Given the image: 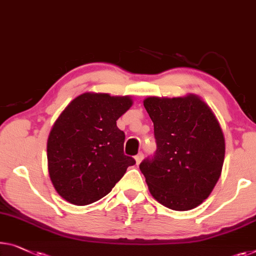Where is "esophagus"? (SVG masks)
Returning <instances> with one entry per match:
<instances>
[{"label": "esophagus", "mask_w": 256, "mask_h": 256, "mask_svg": "<svg viewBox=\"0 0 256 256\" xmlns=\"http://www.w3.org/2000/svg\"><path fill=\"white\" fill-rule=\"evenodd\" d=\"M134 158H136V166H138V164H140V162L142 161V158H144V154H142V152H140V154L136 155Z\"/></svg>", "instance_id": "1"}]
</instances>
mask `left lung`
<instances>
[{
  "mask_svg": "<svg viewBox=\"0 0 256 256\" xmlns=\"http://www.w3.org/2000/svg\"><path fill=\"white\" fill-rule=\"evenodd\" d=\"M144 106L154 123L156 150L140 163L150 194L172 210L198 207L222 172L226 140L209 106L194 94L150 96Z\"/></svg>",
  "mask_w": 256,
  "mask_h": 256,
  "instance_id": "obj_1",
  "label": "left lung"
}]
</instances>
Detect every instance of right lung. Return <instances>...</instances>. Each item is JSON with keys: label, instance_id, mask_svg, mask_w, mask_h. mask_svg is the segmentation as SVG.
<instances>
[{"label": "right lung", "instance_id": "right-lung-1", "mask_svg": "<svg viewBox=\"0 0 256 256\" xmlns=\"http://www.w3.org/2000/svg\"><path fill=\"white\" fill-rule=\"evenodd\" d=\"M132 104L130 96L84 93L57 118L47 141L48 171L64 200L76 206L93 204L136 164L124 154L125 134L116 125Z\"/></svg>", "mask_w": 256, "mask_h": 256}]
</instances>
